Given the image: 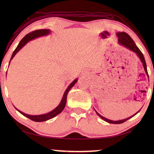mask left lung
<instances>
[{"label": "left lung", "mask_w": 154, "mask_h": 154, "mask_svg": "<svg viewBox=\"0 0 154 154\" xmlns=\"http://www.w3.org/2000/svg\"><path fill=\"white\" fill-rule=\"evenodd\" d=\"M116 35H117L118 37H119V42L121 45H124V46H125L127 48H128L129 50L133 51L134 52H135V53L137 55H138V56L140 59V60H141V61L142 62L143 65V67H144V69H145V71H146L147 75H148V77H149L148 76V71H147L146 63V61H145L144 57H143V55L142 53V51L140 50V49L138 47H137V45L134 43V42L133 41V40L131 38V37H130V35L128 34L127 33H126V32H119V33H117ZM140 110L138 111V112H140ZM96 112L98 114V116H99L103 120H104V121H106V122H109V123H110V124H122V123H123L124 122H126V120L130 119V118H132L134 116H135L136 114L138 113V112H136V114H134L133 116H130L129 118H128V119H126L122 120H119V121H113V120H110L107 119H106V118H104L103 116H101L100 114H99V113L97 112V111H96Z\"/></svg>", "instance_id": "8db88e82"}]
</instances>
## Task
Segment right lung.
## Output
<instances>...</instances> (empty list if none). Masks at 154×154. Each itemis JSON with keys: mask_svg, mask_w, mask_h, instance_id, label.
<instances>
[{"mask_svg": "<svg viewBox=\"0 0 154 154\" xmlns=\"http://www.w3.org/2000/svg\"><path fill=\"white\" fill-rule=\"evenodd\" d=\"M49 33H50V30H45V29H41V30H34L33 32H31L29 34L26 35L22 39L21 41L20 42V43L18 44V46L16 47V48L15 49V50L14 51V52H13V54L12 55V57L11 58V60H12V59L14 57V56L16 55V54L17 53V52L20 50V49L23 46H24V45L28 43L29 41L33 40V39H34L35 38L42 36V35H47ZM77 81V80L75 79L73 81V82H72L69 85V86L67 87V89H66V91H65V93L63 94V99H62L60 104H59L58 106L55 108L54 110L51 111L50 112L45 114H42V115L32 116V115H29V114H25L24 112H21V111H20L19 110H18L17 109H16L17 110L18 112H20L22 114V115L26 116L27 118H28V119H30V120H33V121H35V122H44V121H46L48 120H50V119H52V118L55 117V116H57V114L61 113L62 112V110L64 109L65 104H66V102H67V93H68L69 91V90L71 89V88L74 86V85L76 83Z\"/></svg>", "mask_w": 154, "mask_h": 154, "instance_id": "obj_1", "label": "right lung"}]
</instances>
